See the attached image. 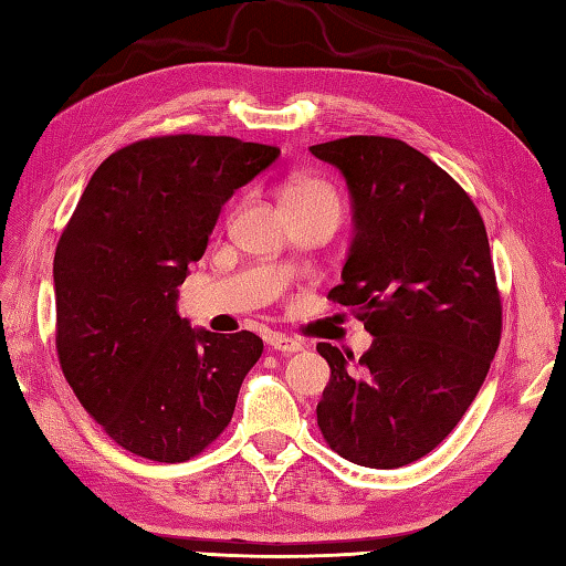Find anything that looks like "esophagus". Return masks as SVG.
<instances>
[{
  "label": "esophagus",
  "mask_w": 566,
  "mask_h": 566,
  "mask_svg": "<svg viewBox=\"0 0 566 566\" xmlns=\"http://www.w3.org/2000/svg\"><path fill=\"white\" fill-rule=\"evenodd\" d=\"M270 345L274 347V350H280L284 355H292V353L304 350V343L296 340V338H290V335H272Z\"/></svg>",
  "instance_id": "34e87169"
}]
</instances>
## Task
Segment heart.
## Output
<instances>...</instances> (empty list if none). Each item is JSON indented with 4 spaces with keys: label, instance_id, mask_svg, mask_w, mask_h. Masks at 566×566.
I'll list each match as a JSON object with an SVG mask.
<instances>
[{
    "label": "heart",
    "instance_id": "1",
    "mask_svg": "<svg viewBox=\"0 0 566 566\" xmlns=\"http://www.w3.org/2000/svg\"><path fill=\"white\" fill-rule=\"evenodd\" d=\"M284 201H318V203H331V207L340 209L338 191H335L328 182L323 179H298L290 189L284 191Z\"/></svg>",
    "mask_w": 566,
    "mask_h": 566
}]
</instances>
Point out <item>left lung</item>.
<instances>
[{
    "label": "left lung",
    "instance_id": "left-lung-1",
    "mask_svg": "<svg viewBox=\"0 0 566 566\" xmlns=\"http://www.w3.org/2000/svg\"><path fill=\"white\" fill-rule=\"evenodd\" d=\"M343 172L355 238L333 286L375 335L353 365H331L316 416L323 440L375 469L411 464L450 436L486 379L501 343V294L482 213L428 155L384 136L311 146Z\"/></svg>",
    "mask_w": 566,
    "mask_h": 566
}]
</instances>
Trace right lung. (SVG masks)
Here are the masks:
<instances>
[{"label":"right lung","mask_w":566,"mask_h":566,"mask_svg":"<svg viewBox=\"0 0 566 566\" xmlns=\"http://www.w3.org/2000/svg\"><path fill=\"white\" fill-rule=\"evenodd\" d=\"M280 158L231 136H155L112 153L57 240L60 369L116 444L187 462L231 423L262 338L195 331L177 314L187 264L221 207Z\"/></svg>","instance_id":"add662e5"}]
</instances>
